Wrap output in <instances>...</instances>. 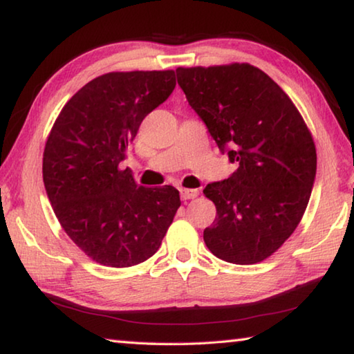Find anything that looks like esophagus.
Masks as SVG:
<instances>
[{
  "label": "esophagus",
  "mask_w": 354,
  "mask_h": 354,
  "mask_svg": "<svg viewBox=\"0 0 354 354\" xmlns=\"http://www.w3.org/2000/svg\"><path fill=\"white\" fill-rule=\"evenodd\" d=\"M179 194H181V198L183 200H192V198H196L200 194L198 189H181L179 190Z\"/></svg>",
  "instance_id": "obj_1"
}]
</instances>
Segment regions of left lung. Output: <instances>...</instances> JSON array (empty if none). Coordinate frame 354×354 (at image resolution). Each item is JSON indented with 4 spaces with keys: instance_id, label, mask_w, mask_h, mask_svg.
I'll return each instance as SVG.
<instances>
[{
    "instance_id": "8db88e82",
    "label": "left lung",
    "mask_w": 354,
    "mask_h": 354,
    "mask_svg": "<svg viewBox=\"0 0 354 354\" xmlns=\"http://www.w3.org/2000/svg\"><path fill=\"white\" fill-rule=\"evenodd\" d=\"M176 77L220 151L237 164L203 190L217 207L206 247L239 266L267 259L306 211L317 171L313 136L283 88L253 65L179 67Z\"/></svg>"
}]
</instances>
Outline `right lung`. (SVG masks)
Segmentation results:
<instances>
[{
  "instance_id": "add662e5",
  "label": "right lung",
  "mask_w": 354,
  "mask_h": 354,
  "mask_svg": "<svg viewBox=\"0 0 354 354\" xmlns=\"http://www.w3.org/2000/svg\"><path fill=\"white\" fill-rule=\"evenodd\" d=\"M175 71H113L77 91L44 151V184L59 223L95 262L137 266L159 250L181 206L171 185H137L127 158L140 123L170 97Z\"/></svg>"
}]
</instances>
